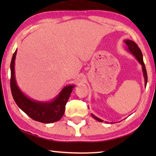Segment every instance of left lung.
<instances>
[{
  "mask_svg": "<svg viewBox=\"0 0 156 156\" xmlns=\"http://www.w3.org/2000/svg\"><path fill=\"white\" fill-rule=\"evenodd\" d=\"M124 42L127 46V50H129L130 52L132 53L134 56H135L136 59H137V60L139 62V63L140 64V65H142L143 73H144V76L145 79V86L146 87L147 81H148V76H147L146 69V67H145L144 59H143V55H142L141 50H140V48H138V46L137 45V44H136L133 41H132V40H124ZM91 115L94 119H96V120L99 121V122H103V120H101V119H99L98 117L95 116L94 114H91ZM106 123H108V122H106Z\"/></svg>",
  "mask_w": 156,
  "mask_h": 156,
  "instance_id": "obj_1",
  "label": "left lung"
}]
</instances>
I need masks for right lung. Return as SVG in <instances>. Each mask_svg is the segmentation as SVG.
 Instances as JSON below:
<instances>
[{
    "label": "right lung",
    "instance_id": "obj_1",
    "mask_svg": "<svg viewBox=\"0 0 156 156\" xmlns=\"http://www.w3.org/2000/svg\"><path fill=\"white\" fill-rule=\"evenodd\" d=\"M17 50L12 55L10 63V89L14 101L21 110L33 120L44 123H51L60 120L65 111V105L69 99L74 85L63 88L57 97L50 102H40L30 99L23 94L15 77V60Z\"/></svg>",
    "mask_w": 156,
    "mask_h": 156
}]
</instances>
